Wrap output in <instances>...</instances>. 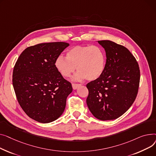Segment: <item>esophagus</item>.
Segmentation results:
<instances>
[{
  "label": "esophagus",
  "mask_w": 156,
  "mask_h": 156,
  "mask_svg": "<svg viewBox=\"0 0 156 156\" xmlns=\"http://www.w3.org/2000/svg\"><path fill=\"white\" fill-rule=\"evenodd\" d=\"M72 88L74 89V90H76V89H77L79 87H80V86H81V84H75V83H73V84H72Z\"/></svg>",
  "instance_id": "1"
}]
</instances>
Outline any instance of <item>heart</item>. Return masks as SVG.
I'll return each mask as SVG.
<instances>
[{
  "label": "heart",
  "mask_w": 156,
  "mask_h": 156,
  "mask_svg": "<svg viewBox=\"0 0 156 156\" xmlns=\"http://www.w3.org/2000/svg\"><path fill=\"white\" fill-rule=\"evenodd\" d=\"M106 55L98 46L77 45L69 49L66 58L58 56L55 67L63 77H69L76 69L74 80H94L103 74L106 67Z\"/></svg>",
  "instance_id": "heart-1"
}]
</instances>
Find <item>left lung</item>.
Here are the masks:
<instances>
[{"mask_svg": "<svg viewBox=\"0 0 156 156\" xmlns=\"http://www.w3.org/2000/svg\"><path fill=\"white\" fill-rule=\"evenodd\" d=\"M98 42L106 52V67L98 79L87 84L86 103L96 118L112 120L123 115L133 103L140 70L135 58L123 46L109 40Z\"/></svg>", "mask_w": 156, "mask_h": 156, "instance_id": "8db88e82", "label": "left lung"}]
</instances>
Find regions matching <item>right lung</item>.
<instances>
[{
    "label": "right lung",
    "mask_w": 156,
    "mask_h": 156,
    "mask_svg": "<svg viewBox=\"0 0 156 156\" xmlns=\"http://www.w3.org/2000/svg\"><path fill=\"white\" fill-rule=\"evenodd\" d=\"M69 46L65 42H52L27 47L15 64L12 85L18 103L36 122H52L66 108L72 87L55 67V61Z\"/></svg>",
    "instance_id": "add662e5"
}]
</instances>
